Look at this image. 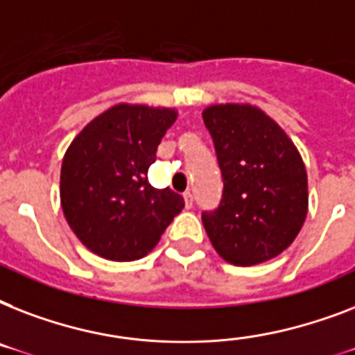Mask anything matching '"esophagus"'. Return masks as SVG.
<instances>
[{
	"instance_id": "34e87169",
	"label": "esophagus",
	"mask_w": 355,
	"mask_h": 355,
	"mask_svg": "<svg viewBox=\"0 0 355 355\" xmlns=\"http://www.w3.org/2000/svg\"><path fill=\"white\" fill-rule=\"evenodd\" d=\"M184 205H186L188 210L193 206V195H191V191H186V193H184Z\"/></svg>"
}]
</instances>
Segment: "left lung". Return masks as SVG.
Returning a JSON list of instances; mask_svg holds the SVG:
<instances>
[{
	"mask_svg": "<svg viewBox=\"0 0 355 355\" xmlns=\"http://www.w3.org/2000/svg\"><path fill=\"white\" fill-rule=\"evenodd\" d=\"M221 167V205L202 214L216 252L239 267L263 263L289 248L308 216V173L297 145L250 103L202 110Z\"/></svg>",
	"mask_w": 355,
	"mask_h": 355,
	"instance_id": "left-lung-1",
	"label": "left lung"
}]
</instances>
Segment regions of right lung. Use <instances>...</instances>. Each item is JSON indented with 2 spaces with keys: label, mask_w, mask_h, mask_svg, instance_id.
<instances>
[{
  "label": "right lung",
  "mask_w": 355,
  "mask_h": 355,
  "mask_svg": "<svg viewBox=\"0 0 355 355\" xmlns=\"http://www.w3.org/2000/svg\"><path fill=\"white\" fill-rule=\"evenodd\" d=\"M173 107L118 103L86 123L64 153L60 206L88 250L110 261H134L158 245L184 199L147 180Z\"/></svg>",
  "instance_id": "right-lung-1"
}]
</instances>
